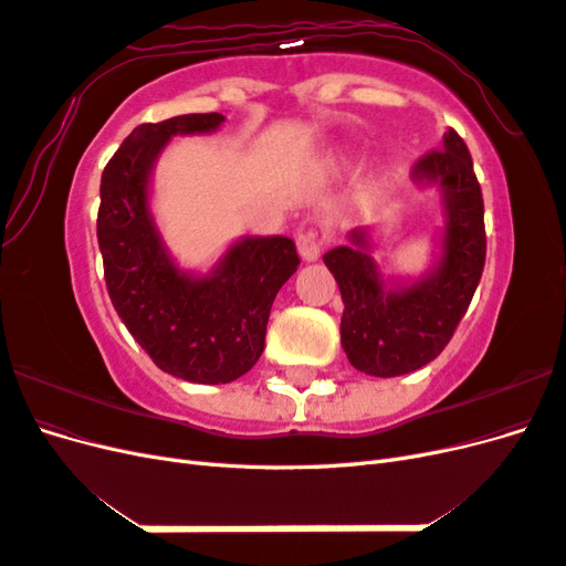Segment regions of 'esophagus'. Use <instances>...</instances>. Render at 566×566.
<instances>
[{
    "label": "esophagus",
    "instance_id": "obj_1",
    "mask_svg": "<svg viewBox=\"0 0 566 566\" xmlns=\"http://www.w3.org/2000/svg\"><path fill=\"white\" fill-rule=\"evenodd\" d=\"M295 243L304 262H316L323 252V238L314 229H300L295 233Z\"/></svg>",
    "mask_w": 566,
    "mask_h": 566
}]
</instances>
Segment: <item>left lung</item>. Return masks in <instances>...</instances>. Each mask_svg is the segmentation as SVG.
<instances>
[{
    "label": "left lung",
    "mask_w": 566,
    "mask_h": 566,
    "mask_svg": "<svg viewBox=\"0 0 566 566\" xmlns=\"http://www.w3.org/2000/svg\"><path fill=\"white\" fill-rule=\"evenodd\" d=\"M413 181L439 184L447 212L439 264L427 276L387 287L368 254L366 229L349 233L354 245L323 254L345 302L342 349L356 370L378 378L434 361L465 316L486 262L482 188L455 129L443 134V148L424 153L413 165Z\"/></svg>",
    "instance_id": "obj_1"
}]
</instances>
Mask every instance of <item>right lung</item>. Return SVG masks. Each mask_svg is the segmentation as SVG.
Segmentation results:
<instances>
[{
  "instance_id": "obj_1",
  "label": "right lung",
  "mask_w": 566,
  "mask_h": 566,
  "mask_svg": "<svg viewBox=\"0 0 566 566\" xmlns=\"http://www.w3.org/2000/svg\"><path fill=\"white\" fill-rule=\"evenodd\" d=\"M224 115L191 113L136 127L101 175L96 235L111 302L160 370L224 385L264 352L271 304L300 264L285 235L243 238L208 276L179 271L148 208V181L177 134L214 132Z\"/></svg>"
}]
</instances>
